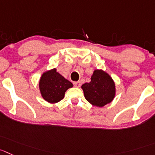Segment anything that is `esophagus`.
I'll return each instance as SVG.
<instances>
[{
    "label": "esophagus",
    "instance_id": "34e87169",
    "mask_svg": "<svg viewBox=\"0 0 155 155\" xmlns=\"http://www.w3.org/2000/svg\"><path fill=\"white\" fill-rule=\"evenodd\" d=\"M74 86L76 87H79L81 86V82L80 81H75L74 82Z\"/></svg>",
    "mask_w": 155,
    "mask_h": 155
}]
</instances>
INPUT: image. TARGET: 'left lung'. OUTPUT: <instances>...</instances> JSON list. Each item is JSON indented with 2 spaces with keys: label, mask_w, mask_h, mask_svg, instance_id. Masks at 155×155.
Here are the masks:
<instances>
[{
  "label": "left lung",
  "mask_w": 155,
  "mask_h": 155,
  "mask_svg": "<svg viewBox=\"0 0 155 155\" xmlns=\"http://www.w3.org/2000/svg\"><path fill=\"white\" fill-rule=\"evenodd\" d=\"M91 81L81 86L85 99L96 107H103L113 101L116 85L109 74L103 70H94Z\"/></svg>",
  "instance_id": "1"
}]
</instances>
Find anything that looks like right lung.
Instances as JSON below:
<instances>
[{"instance_id":"obj_1","label":"right lung","mask_w":155,"mask_h":155,"mask_svg":"<svg viewBox=\"0 0 155 155\" xmlns=\"http://www.w3.org/2000/svg\"><path fill=\"white\" fill-rule=\"evenodd\" d=\"M39 87L42 98L50 104H55L64 98L66 91L73 84L57 72L56 68H53L42 74Z\"/></svg>"}]
</instances>
